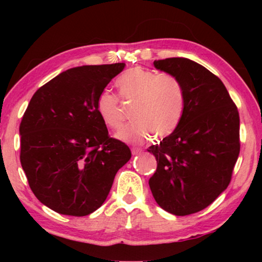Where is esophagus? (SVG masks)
Listing matches in <instances>:
<instances>
[{
	"label": "esophagus",
	"mask_w": 262,
	"mask_h": 262,
	"mask_svg": "<svg viewBox=\"0 0 262 262\" xmlns=\"http://www.w3.org/2000/svg\"><path fill=\"white\" fill-rule=\"evenodd\" d=\"M131 152H132V155H138V154L142 152V149L134 148V149H131Z\"/></svg>",
	"instance_id": "1"
}]
</instances>
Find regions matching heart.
Instances as JSON below:
<instances>
[{"instance_id": "b5f03b06", "label": "heart", "mask_w": 262, "mask_h": 262, "mask_svg": "<svg viewBox=\"0 0 262 262\" xmlns=\"http://www.w3.org/2000/svg\"><path fill=\"white\" fill-rule=\"evenodd\" d=\"M117 87L125 101H136L132 112L134 123L117 134L128 144H143L152 137H166L181 123L186 108V92L182 82L170 74L136 67L117 80ZM96 111L103 123L118 130L124 121L119 99L105 89L96 100Z\"/></svg>"}]
</instances>
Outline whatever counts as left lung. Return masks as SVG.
Segmentation results:
<instances>
[{
	"instance_id": "8db88e82",
	"label": "left lung",
	"mask_w": 262,
	"mask_h": 262,
	"mask_svg": "<svg viewBox=\"0 0 262 262\" xmlns=\"http://www.w3.org/2000/svg\"><path fill=\"white\" fill-rule=\"evenodd\" d=\"M186 92L181 123L148 149L157 168L149 186L156 203L175 216L199 212L227 189L239 154L237 107L220 78L188 58L155 60Z\"/></svg>"
}]
</instances>
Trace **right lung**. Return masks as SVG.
I'll use <instances>...</instances> for the list:
<instances>
[{"label": "right lung", "mask_w": 262, "mask_h": 262, "mask_svg": "<svg viewBox=\"0 0 262 262\" xmlns=\"http://www.w3.org/2000/svg\"><path fill=\"white\" fill-rule=\"evenodd\" d=\"M125 63L63 71L32 96L20 124V162L40 203L68 216H87L105 202L128 162L125 143L111 138L96 100Z\"/></svg>", "instance_id": "obj_1"}]
</instances>
